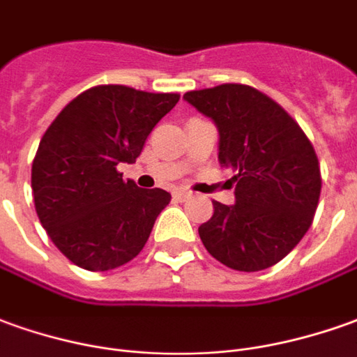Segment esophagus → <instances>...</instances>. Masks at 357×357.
Wrapping results in <instances>:
<instances>
[{
    "label": "esophagus",
    "mask_w": 357,
    "mask_h": 357,
    "mask_svg": "<svg viewBox=\"0 0 357 357\" xmlns=\"http://www.w3.org/2000/svg\"><path fill=\"white\" fill-rule=\"evenodd\" d=\"M173 198L176 202H186V200L190 198V192H186V190H176V192H173Z\"/></svg>",
    "instance_id": "34e87169"
}]
</instances>
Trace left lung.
<instances>
[{
	"mask_svg": "<svg viewBox=\"0 0 357 357\" xmlns=\"http://www.w3.org/2000/svg\"><path fill=\"white\" fill-rule=\"evenodd\" d=\"M220 130V163L235 171V204L213 202L198 227L221 264L258 272L278 264L303 239L321 196L313 146L294 118L250 85L223 83L184 95Z\"/></svg>",
	"mask_w": 357,
	"mask_h": 357,
	"instance_id": "obj_1",
	"label": "left lung"
}]
</instances>
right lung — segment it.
Returning a JSON list of instances; mask_svg holds the SVG:
<instances>
[{"instance_id": "right-lung-1", "label": "right lung", "mask_w": 357, "mask_h": 357, "mask_svg": "<svg viewBox=\"0 0 357 357\" xmlns=\"http://www.w3.org/2000/svg\"><path fill=\"white\" fill-rule=\"evenodd\" d=\"M178 93L97 85L66 105L33 161L34 208L52 243L75 266L105 272L146 247L171 194L137 188L116 167L136 163Z\"/></svg>"}]
</instances>
